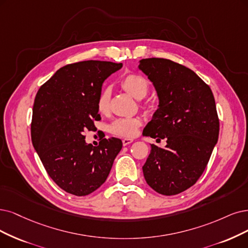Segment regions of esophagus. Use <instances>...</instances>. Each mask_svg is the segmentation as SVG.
<instances>
[{"instance_id": "obj_1", "label": "esophagus", "mask_w": 248, "mask_h": 248, "mask_svg": "<svg viewBox=\"0 0 248 248\" xmlns=\"http://www.w3.org/2000/svg\"><path fill=\"white\" fill-rule=\"evenodd\" d=\"M132 142H134V140L133 139H124L123 140V144H124V146H126V145H129V144H131Z\"/></svg>"}]
</instances>
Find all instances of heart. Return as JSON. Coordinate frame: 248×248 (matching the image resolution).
Wrapping results in <instances>:
<instances>
[{"instance_id": "obj_1", "label": "heart", "mask_w": 248, "mask_h": 248, "mask_svg": "<svg viewBox=\"0 0 248 248\" xmlns=\"http://www.w3.org/2000/svg\"><path fill=\"white\" fill-rule=\"evenodd\" d=\"M119 84L127 94H130L137 100L143 99L149 91L148 80L138 73H126L121 78ZM110 96L111 95H110V90L108 89H104L100 92L97 98V108L99 112L106 113L108 111L110 106ZM141 124L142 122L138 117L119 118L112 123L109 130L113 135L132 138L138 132Z\"/></svg>"}]
</instances>
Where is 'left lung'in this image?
Instances as JSON below:
<instances>
[{
    "mask_svg": "<svg viewBox=\"0 0 248 248\" xmlns=\"http://www.w3.org/2000/svg\"><path fill=\"white\" fill-rule=\"evenodd\" d=\"M158 97V108L143 135L167 139L166 148L152 144L143 166L147 184L162 195L193 186L204 171L218 139L219 123L213 92L196 73L163 58L139 61Z\"/></svg>",
    "mask_w": 248,
    "mask_h": 248,
    "instance_id": "1",
    "label": "left lung"
}]
</instances>
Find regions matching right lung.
<instances>
[{
  "instance_id": "add662e5",
  "label": "right lung",
  "mask_w": 248,
  "mask_h": 248,
  "mask_svg": "<svg viewBox=\"0 0 248 248\" xmlns=\"http://www.w3.org/2000/svg\"><path fill=\"white\" fill-rule=\"evenodd\" d=\"M123 63L89 60L58 69L36 93L31 141L45 170L56 184L76 196H86L106 181L122 150L117 138L88 144L84 133L96 130L101 118L97 98L104 80Z\"/></svg>"
}]
</instances>
